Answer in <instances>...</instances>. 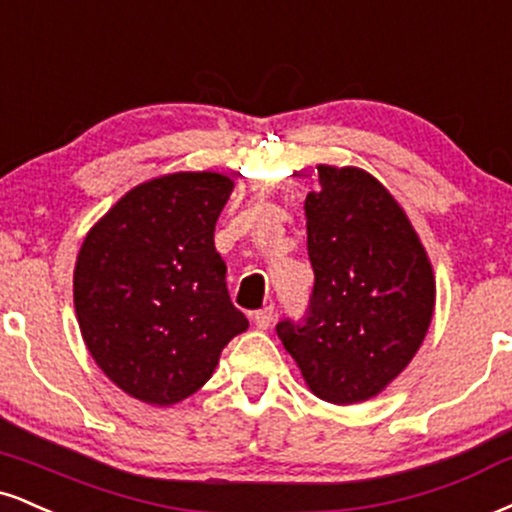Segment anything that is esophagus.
Returning <instances> with one entry per match:
<instances>
[{"instance_id": "34e87169", "label": "esophagus", "mask_w": 512, "mask_h": 512, "mask_svg": "<svg viewBox=\"0 0 512 512\" xmlns=\"http://www.w3.org/2000/svg\"><path fill=\"white\" fill-rule=\"evenodd\" d=\"M252 322H255L257 329H262V331L269 329L274 322V310L272 307H262V310H257L255 315H252Z\"/></svg>"}]
</instances>
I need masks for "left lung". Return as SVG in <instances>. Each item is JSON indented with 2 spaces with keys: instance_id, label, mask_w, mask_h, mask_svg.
Returning <instances> with one entry per match:
<instances>
[{
  "instance_id": "obj_1",
  "label": "left lung",
  "mask_w": 512,
  "mask_h": 512,
  "mask_svg": "<svg viewBox=\"0 0 512 512\" xmlns=\"http://www.w3.org/2000/svg\"><path fill=\"white\" fill-rule=\"evenodd\" d=\"M305 197L315 288L303 326H276L307 389L334 405L377 398L410 365L436 307L434 267L398 200L360 166L317 164Z\"/></svg>"
}]
</instances>
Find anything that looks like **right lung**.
<instances>
[{"label": "right lung", "mask_w": 512, "mask_h": 512, "mask_svg": "<svg viewBox=\"0 0 512 512\" xmlns=\"http://www.w3.org/2000/svg\"><path fill=\"white\" fill-rule=\"evenodd\" d=\"M217 171H174L121 195L85 233L73 305L85 348L109 381L152 408L207 384L248 329L231 305L214 226L233 193Z\"/></svg>", "instance_id": "right-lung-1"}]
</instances>
